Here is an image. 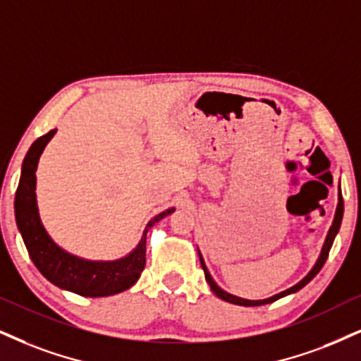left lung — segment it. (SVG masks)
Wrapping results in <instances>:
<instances>
[{"instance_id":"obj_1","label":"left lung","mask_w":361,"mask_h":361,"mask_svg":"<svg viewBox=\"0 0 361 361\" xmlns=\"http://www.w3.org/2000/svg\"><path fill=\"white\" fill-rule=\"evenodd\" d=\"M341 219H343V197H341V190H340V192H338V206H336V212H335V219H333L331 228H330V231H328L326 239H324V244H323V247H322V252H319V257L317 259V262H314V266H313V268H311L310 273L306 274L305 278L301 279L300 283H296L295 286H291L289 289H286V291H281V293H278V295H274V296H271V298H266V300H256V301H255V300H244V298H239V296L231 295V293L224 291V289L217 286V283L214 281V279H212L211 273H209L207 268H206V262H204L202 255H201V252H199V259H201V266H202V269H204V276H206V281L209 283V286H211L212 293H214V295H216L217 298H221V300L228 301V303L239 305V306H261V305H269V303H273V301L279 300V298L288 296V295H293V293L300 291L301 288H305L306 284H308V283L311 281V279H313L314 276H317V274L319 273V269L323 268V264H324V262H326V259H328V252H330L331 244H333V241H335L338 231H340ZM197 251H199V249H197Z\"/></svg>"}]
</instances>
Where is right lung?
I'll list each match as a JSON object with an SVG mask.
<instances>
[{"instance_id": "add662e5", "label": "right lung", "mask_w": 361, "mask_h": 361, "mask_svg": "<svg viewBox=\"0 0 361 361\" xmlns=\"http://www.w3.org/2000/svg\"><path fill=\"white\" fill-rule=\"evenodd\" d=\"M55 133L56 128L35 140L23 160L20 184L15 195L18 231L23 238L31 261L35 262L39 273L55 286L87 298L117 295L133 286L145 268V241L149 229L176 209H167L150 219L137 247L120 259L90 261L66 252L43 228L38 212L37 192H35L39 155Z\"/></svg>"}]
</instances>
